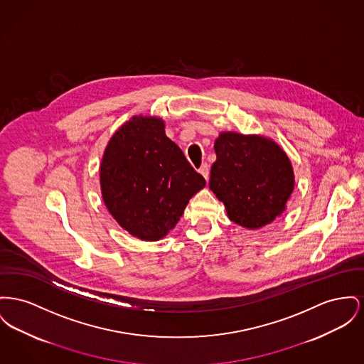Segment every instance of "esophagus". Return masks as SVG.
Masks as SVG:
<instances>
[{"instance_id":"1","label":"esophagus","mask_w":364,"mask_h":364,"mask_svg":"<svg viewBox=\"0 0 364 364\" xmlns=\"http://www.w3.org/2000/svg\"><path fill=\"white\" fill-rule=\"evenodd\" d=\"M199 173L208 180L209 178V165L208 164H202V166L199 168Z\"/></svg>"}]
</instances>
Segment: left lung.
Returning a JSON list of instances; mask_svg holds the SVG:
<instances>
[{"mask_svg": "<svg viewBox=\"0 0 364 364\" xmlns=\"http://www.w3.org/2000/svg\"><path fill=\"white\" fill-rule=\"evenodd\" d=\"M214 151L209 187L231 221L257 230L283 213L294 190V173L274 140L224 132L214 141Z\"/></svg>", "mask_w": 364, "mask_h": 364, "instance_id": "left-lung-1", "label": "left lung"}]
</instances>
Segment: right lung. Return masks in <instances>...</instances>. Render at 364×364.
Here are the masks:
<instances>
[{
  "label": "right lung",
  "instance_id": "obj_1",
  "mask_svg": "<svg viewBox=\"0 0 364 364\" xmlns=\"http://www.w3.org/2000/svg\"><path fill=\"white\" fill-rule=\"evenodd\" d=\"M206 186L156 117H133L109 139L100 165L108 212L130 235L158 240Z\"/></svg>",
  "mask_w": 364,
  "mask_h": 364
}]
</instances>
